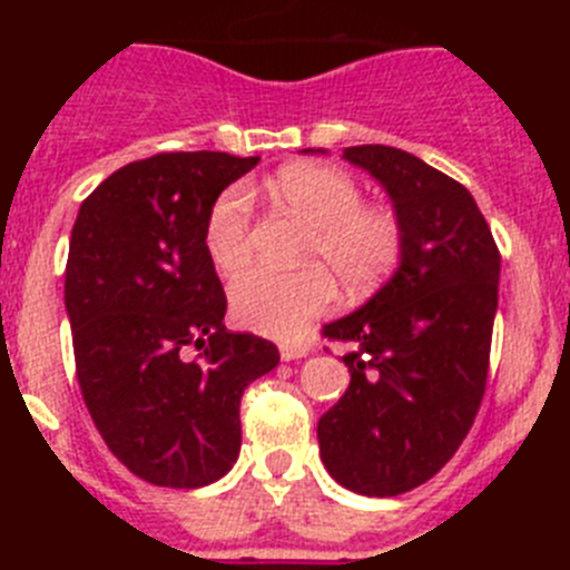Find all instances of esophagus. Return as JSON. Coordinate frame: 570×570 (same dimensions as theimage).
Instances as JSON below:
<instances>
[{
    "label": "esophagus",
    "instance_id": "34e87169",
    "mask_svg": "<svg viewBox=\"0 0 570 570\" xmlns=\"http://www.w3.org/2000/svg\"><path fill=\"white\" fill-rule=\"evenodd\" d=\"M314 347L305 345V342H285V345H279V356L285 362L291 360H302V356H308Z\"/></svg>",
    "mask_w": 570,
    "mask_h": 570
}]
</instances>
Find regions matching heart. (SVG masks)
I'll return each instance as SVG.
<instances>
[{
  "label": "heart",
  "instance_id": "obj_1",
  "mask_svg": "<svg viewBox=\"0 0 570 570\" xmlns=\"http://www.w3.org/2000/svg\"><path fill=\"white\" fill-rule=\"evenodd\" d=\"M274 194L311 225L302 256L318 265L299 271L254 268L230 288V311L242 328L291 340L334 302L336 276L347 294L380 285L405 248L400 216L365 205L354 176L328 165H299L274 179ZM205 250L219 274H236L250 256V196L228 188L205 223Z\"/></svg>",
  "mask_w": 570,
  "mask_h": 570
}]
</instances>
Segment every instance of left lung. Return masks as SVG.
<instances>
[{
	"label": "left lung",
	"mask_w": 570,
	"mask_h": 570,
	"mask_svg": "<svg viewBox=\"0 0 570 570\" xmlns=\"http://www.w3.org/2000/svg\"><path fill=\"white\" fill-rule=\"evenodd\" d=\"M387 190L405 248L385 288L322 328L351 342V385L316 425L340 485L396 497L456 454L488 380L500 248L465 185L414 154L356 145L342 154Z\"/></svg>",
	"instance_id": "8db88e82"
}]
</instances>
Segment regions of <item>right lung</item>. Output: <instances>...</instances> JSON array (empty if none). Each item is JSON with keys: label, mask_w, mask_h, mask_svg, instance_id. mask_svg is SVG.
<instances>
[{"label": "right lung", "mask_w": 570, "mask_h": 570, "mask_svg": "<svg viewBox=\"0 0 570 570\" xmlns=\"http://www.w3.org/2000/svg\"><path fill=\"white\" fill-rule=\"evenodd\" d=\"M256 163L219 150L139 159L85 199L70 230L65 311L82 400L110 454L150 485L225 476L242 394L279 365L274 342L225 328L205 250L216 196Z\"/></svg>", "instance_id": "add662e5"}]
</instances>
